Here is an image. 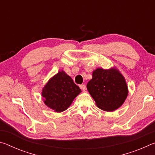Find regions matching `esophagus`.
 Instances as JSON below:
<instances>
[{
    "label": "esophagus",
    "mask_w": 155,
    "mask_h": 155,
    "mask_svg": "<svg viewBox=\"0 0 155 155\" xmlns=\"http://www.w3.org/2000/svg\"><path fill=\"white\" fill-rule=\"evenodd\" d=\"M79 87L83 91H85L86 90V85H80Z\"/></svg>",
    "instance_id": "esophagus-1"
}]
</instances>
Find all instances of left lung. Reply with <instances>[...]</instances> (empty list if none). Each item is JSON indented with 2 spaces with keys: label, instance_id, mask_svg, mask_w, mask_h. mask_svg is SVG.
<instances>
[{
  "label": "left lung",
  "instance_id": "8db88e82",
  "mask_svg": "<svg viewBox=\"0 0 155 155\" xmlns=\"http://www.w3.org/2000/svg\"><path fill=\"white\" fill-rule=\"evenodd\" d=\"M87 88L98 108L113 111L124 103L128 95L124 78L115 69L97 68L89 81Z\"/></svg>",
  "mask_w": 155,
  "mask_h": 155
}]
</instances>
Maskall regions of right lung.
<instances>
[{"label": "right lung", "instance_id": "obj_1", "mask_svg": "<svg viewBox=\"0 0 155 155\" xmlns=\"http://www.w3.org/2000/svg\"><path fill=\"white\" fill-rule=\"evenodd\" d=\"M81 90L64 71L54 75L42 90L44 103L56 112L66 110Z\"/></svg>", "mask_w": 155, "mask_h": 155}]
</instances>
